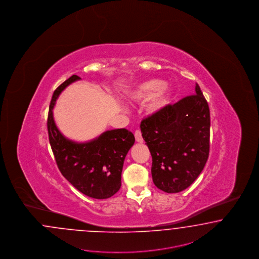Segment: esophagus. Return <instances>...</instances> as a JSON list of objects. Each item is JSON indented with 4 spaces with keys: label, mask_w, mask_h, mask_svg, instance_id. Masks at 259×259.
I'll use <instances>...</instances> for the list:
<instances>
[{
    "label": "esophagus",
    "mask_w": 259,
    "mask_h": 259,
    "mask_svg": "<svg viewBox=\"0 0 259 259\" xmlns=\"http://www.w3.org/2000/svg\"><path fill=\"white\" fill-rule=\"evenodd\" d=\"M134 136H135V140H136L137 142L143 143L142 134H141V132H140L139 130L135 131V133H134Z\"/></svg>",
    "instance_id": "esophagus-1"
}]
</instances>
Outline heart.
Returning a JSON list of instances; mask_svg holds the SVG:
<instances>
[{"mask_svg": "<svg viewBox=\"0 0 259 259\" xmlns=\"http://www.w3.org/2000/svg\"><path fill=\"white\" fill-rule=\"evenodd\" d=\"M169 96V88L159 79H150L139 83L127 94L128 99L136 103L150 100L147 107L150 113H155L163 109L168 103Z\"/></svg>", "mask_w": 259, "mask_h": 259, "instance_id": "obj_1", "label": "heart"}]
</instances>
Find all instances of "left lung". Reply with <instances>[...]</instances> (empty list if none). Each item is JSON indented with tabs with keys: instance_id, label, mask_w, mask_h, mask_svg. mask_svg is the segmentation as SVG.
Returning <instances> with one entry per match:
<instances>
[{
	"instance_id": "8db88e82",
	"label": "left lung",
	"mask_w": 259,
	"mask_h": 259,
	"mask_svg": "<svg viewBox=\"0 0 259 259\" xmlns=\"http://www.w3.org/2000/svg\"><path fill=\"white\" fill-rule=\"evenodd\" d=\"M209 105L198 83L194 95L143 119L140 128L152 157V181L161 191L182 192L200 175L209 157Z\"/></svg>"
}]
</instances>
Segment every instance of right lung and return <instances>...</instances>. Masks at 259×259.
<instances>
[{
    "instance_id": "1",
    "label": "right lung",
    "mask_w": 259,
    "mask_h": 259,
    "mask_svg": "<svg viewBox=\"0 0 259 259\" xmlns=\"http://www.w3.org/2000/svg\"><path fill=\"white\" fill-rule=\"evenodd\" d=\"M80 79L69 77L53 93L48 117L50 146L61 174L69 183L87 196L107 199L121 188L125 155L135 138L125 128L107 131L84 143L74 142L61 134L52 110L61 92Z\"/></svg>"
}]
</instances>
